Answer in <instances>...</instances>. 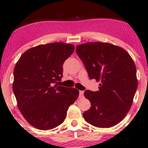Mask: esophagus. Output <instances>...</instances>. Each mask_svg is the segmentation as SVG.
<instances>
[{"label":"esophagus","instance_id":"esophagus-1","mask_svg":"<svg viewBox=\"0 0 148 148\" xmlns=\"http://www.w3.org/2000/svg\"><path fill=\"white\" fill-rule=\"evenodd\" d=\"M79 97H84V91H82V90L79 91Z\"/></svg>","mask_w":148,"mask_h":148}]
</instances>
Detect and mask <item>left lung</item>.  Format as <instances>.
I'll list each match as a JSON object with an SVG mask.
<instances>
[{
    "instance_id": "1",
    "label": "left lung",
    "mask_w": 148,
    "mask_h": 148,
    "mask_svg": "<svg viewBox=\"0 0 148 148\" xmlns=\"http://www.w3.org/2000/svg\"><path fill=\"white\" fill-rule=\"evenodd\" d=\"M76 53L89 78L101 82L99 91L84 92L92 106L84 112V118L96 127L116 125L130 110L137 88L133 59L122 47L102 42L77 45Z\"/></svg>"
}]
</instances>
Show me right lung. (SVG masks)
Here are the masks:
<instances>
[{"label": "right lung", "instance_id": "add662e5", "mask_svg": "<svg viewBox=\"0 0 148 148\" xmlns=\"http://www.w3.org/2000/svg\"><path fill=\"white\" fill-rule=\"evenodd\" d=\"M75 47L61 42L39 45L26 51L13 71V90L18 109L30 125L47 130L64 122L79 90L53 84L61 81L62 65Z\"/></svg>", "mask_w": 148, "mask_h": 148}]
</instances>
